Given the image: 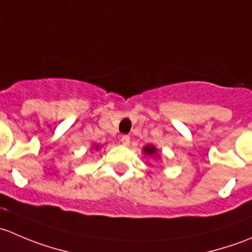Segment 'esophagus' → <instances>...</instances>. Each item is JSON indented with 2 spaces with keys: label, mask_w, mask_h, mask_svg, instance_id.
<instances>
[{
  "label": "esophagus",
  "mask_w": 252,
  "mask_h": 252,
  "mask_svg": "<svg viewBox=\"0 0 252 252\" xmlns=\"http://www.w3.org/2000/svg\"><path fill=\"white\" fill-rule=\"evenodd\" d=\"M121 141H122V144L124 145V146H129V145H130V136L123 135V136H122Z\"/></svg>",
  "instance_id": "obj_1"
}]
</instances>
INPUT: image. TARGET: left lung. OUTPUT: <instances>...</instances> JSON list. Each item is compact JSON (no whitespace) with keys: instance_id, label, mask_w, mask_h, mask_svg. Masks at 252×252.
Wrapping results in <instances>:
<instances>
[{"instance_id":"1","label":"left lung","mask_w":252,"mask_h":252,"mask_svg":"<svg viewBox=\"0 0 252 252\" xmlns=\"http://www.w3.org/2000/svg\"><path fill=\"white\" fill-rule=\"evenodd\" d=\"M142 152H144L146 156L152 157L154 159H158L159 157H161V151H159L155 145H151V144L145 145V146L142 147Z\"/></svg>"}]
</instances>
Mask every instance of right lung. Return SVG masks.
Here are the masks:
<instances>
[{"label": "right lung", "mask_w": 252, "mask_h": 252, "mask_svg": "<svg viewBox=\"0 0 252 252\" xmlns=\"http://www.w3.org/2000/svg\"><path fill=\"white\" fill-rule=\"evenodd\" d=\"M101 145L100 144H95V145H93V146H91V149L93 150H96V151H97V150H100L101 149Z\"/></svg>", "instance_id": "right-lung-1"}]
</instances>
